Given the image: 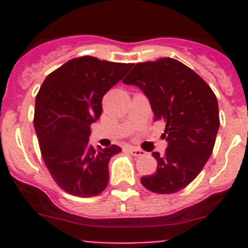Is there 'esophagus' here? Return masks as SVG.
I'll use <instances>...</instances> for the list:
<instances>
[{"label": "esophagus", "mask_w": 248, "mask_h": 248, "mask_svg": "<svg viewBox=\"0 0 248 248\" xmlns=\"http://www.w3.org/2000/svg\"><path fill=\"white\" fill-rule=\"evenodd\" d=\"M126 150H128L129 154L134 155V156H143V155L145 154L143 150H140V149H138V148H133V146H128V148H126Z\"/></svg>", "instance_id": "1"}]
</instances>
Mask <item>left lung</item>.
<instances>
[{"label": "left lung", "instance_id": "obj_1", "mask_svg": "<svg viewBox=\"0 0 248 248\" xmlns=\"http://www.w3.org/2000/svg\"><path fill=\"white\" fill-rule=\"evenodd\" d=\"M125 84L148 97L154 120L166 123L165 154L153 153L156 172L140 179L149 191L174 194L189 185L207 163L220 126L218 104L210 85L172 58L137 63Z\"/></svg>", "mask_w": 248, "mask_h": 248}]
</instances>
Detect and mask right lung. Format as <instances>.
Segmentation results:
<instances>
[{
  "label": "right lung",
  "instance_id": "add662e5",
  "mask_svg": "<svg viewBox=\"0 0 248 248\" xmlns=\"http://www.w3.org/2000/svg\"><path fill=\"white\" fill-rule=\"evenodd\" d=\"M133 67L95 57L73 58L47 76L36 97L34 130L43 161L68 194L97 196L109 183V160L122 149L89 145L104 94Z\"/></svg>",
  "mask_w": 248,
  "mask_h": 248
}]
</instances>
